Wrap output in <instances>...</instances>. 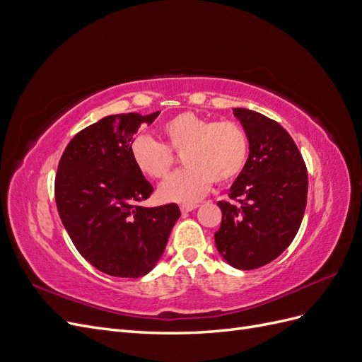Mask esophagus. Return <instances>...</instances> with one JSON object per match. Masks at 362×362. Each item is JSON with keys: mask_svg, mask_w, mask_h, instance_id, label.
Returning a JSON list of instances; mask_svg holds the SVG:
<instances>
[{"mask_svg": "<svg viewBox=\"0 0 362 362\" xmlns=\"http://www.w3.org/2000/svg\"><path fill=\"white\" fill-rule=\"evenodd\" d=\"M180 208H181L182 213H190V211H193V210H196V208H198V204H182Z\"/></svg>", "mask_w": 362, "mask_h": 362, "instance_id": "1", "label": "esophagus"}]
</instances>
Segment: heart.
Here are the masks:
<instances>
[{
	"instance_id": "heart-1",
	"label": "heart",
	"mask_w": 362,
	"mask_h": 362,
	"mask_svg": "<svg viewBox=\"0 0 362 362\" xmlns=\"http://www.w3.org/2000/svg\"><path fill=\"white\" fill-rule=\"evenodd\" d=\"M164 145L148 134H137L129 156L140 173L152 180L168 177L173 166L170 152L182 154L184 169L173 173L158 187L164 202L193 204L210 192L213 182H228L245 169L249 139L233 120H218L184 112L161 125Z\"/></svg>"
}]
</instances>
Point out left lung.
<instances>
[{
	"instance_id": "8db88e82",
	"label": "left lung",
	"mask_w": 362,
	"mask_h": 362,
	"mask_svg": "<svg viewBox=\"0 0 362 362\" xmlns=\"http://www.w3.org/2000/svg\"><path fill=\"white\" fill-rule=\"evenodd\" d=\"M249 139L245 169L229 189L240 205L217 202L222 223L214 234L218 254L240 270L269 264L286 250L302 223L308 173L291 136L275 120L233 108Z\"/></svg>"
}]
</instances>
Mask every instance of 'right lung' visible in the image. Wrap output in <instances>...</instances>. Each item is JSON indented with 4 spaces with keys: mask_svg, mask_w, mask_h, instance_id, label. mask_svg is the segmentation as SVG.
<instances>
[{
    "mask_svg": "<svg viewBox=\"0 0 362 362\" xmlns=\"http://www.w3.org/2000/svg\"><path fill=\"white\" fill-rule=\"evenodd\" d=\"M151 115H110L81 129L64 149L56 204L76 250L110 276L139 278L157 266L181 211L177 204L141 206L154 187L134 166L131 140Z\"/></svg>",
    "mask_w": 362,
    "mask_h": 362,
    "instance_id": "right-lung-1",
    "label": "right lung"
}]
</instances>
